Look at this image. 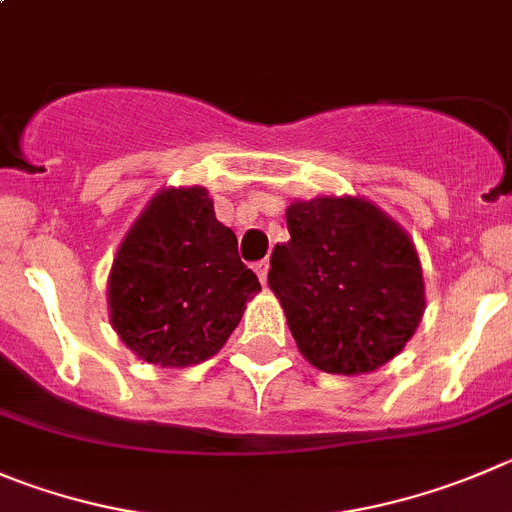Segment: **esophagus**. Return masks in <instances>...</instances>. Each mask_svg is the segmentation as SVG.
Wrapping results in <instances>:
<instances>
[{"instance_id": "obj_1", "label": "esophagus", "mask_w": 512, "mask_h": 512, "mask_svg": "<svg viewBox=\"0 0 512 512\" xmlns=\"http://www.w3.org/2000/svg\"><path fill=\"white\" fill-rule=\"evenodd\" d=\"M267 270H270V262L267 260L255 262V272H257V278H260L262 285H267Z\"/></svg>"}]
</instances>
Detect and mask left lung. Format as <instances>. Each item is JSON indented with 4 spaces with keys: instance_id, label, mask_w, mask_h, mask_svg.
<instances>
[{
    "instance_id": "obj_1",
    "label": "left lung",
    "mask_w": 512,
    "mask_h": 512,
    "mask_svg": "<svg viewBox=\"0 0 512 512\" xmlns=\"http://www.w3.org/2000/svg\"><path fill=\"white\" fill-rule=\"evenodd\" d=\"M267 283L300 353L326 374H369L407 346L424 313L409 234L358 197H315L285 212Z\"/></svg>"
}]
</instances>
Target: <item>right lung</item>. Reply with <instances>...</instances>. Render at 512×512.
<instances>
[{"label":"right lung","instance_id":"right-lung-1","mask_svg":"<svg viewBox=\"0 0 512 512\" xmlns=\"http://www.w3.org/2000/svg\"><path fill=\"white\" fill-rule=\"evenodd\" d=\"M260 290L204 186L161 189L123 237L108 278L121 341L148 364L184 369L227 343Z\"/></svg>","mask_w":512,"mask_h":512}]
</instances>
